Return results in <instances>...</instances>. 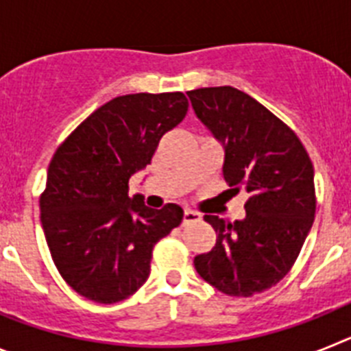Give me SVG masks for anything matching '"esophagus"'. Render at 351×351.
<instances>
[{
  "instance_id": "34e87169",
  "label": "esophagus",
  "mask_w": 351,
  "mask_h": 351,
  "mask_svg": "<svg viewBox=\"0 0 351 351\" xmlns=\"http://www.w3.org/2000/svg\"><path fill=\"white\" fill-rule=\"evenodd\" d=\"M200 213H197V210H190L186 209L184 214H182V225H190V223H195V221H200Z\"/></svg>"
}]
</instances>
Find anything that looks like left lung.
Here are the masks:
<instances>
[{
  "label": "left lung",
  "instance_id": "obj_1",
  "mask_svg": "<svg viewBox=\"0 0 351 351\" xmlns=\"http://www.w3.org/2000/svg\"><path fill=\"white\" fill-rule=\"evenodd\" d=\"M188 96L198 119L223 144L226 184L250 195L243 219L204 216L218 239L195 256V269L226 295L251 297L283 280L311 230V160L295 133L246 93L219 86Z\"/></svg>",
  "mask_w": 351,
  "mask_h": 351
}]
</instances>
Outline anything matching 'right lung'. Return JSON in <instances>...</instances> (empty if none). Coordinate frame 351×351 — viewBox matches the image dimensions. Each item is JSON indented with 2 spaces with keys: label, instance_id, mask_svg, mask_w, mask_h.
<instances>
[{
  "label": "right lung",
  "instance_id": "add662e5",
  "mask_svg": "<svg viewBox=\"0 0 351 351\" xmlns=\"http://www.w3.org/2000/svg\"><path fill=\"white\" fill-rule=\"evenodd\" d=\"M188 110L182 93L117 96L58 147L40 197L56 267L77 293L100 304L133 295L151 272L153 247L182 221L178 204L151 209L128 181L151 163L160 138Z\"/></svg>",
  "mask_w": 351,
  "mask_h": 351
}]
</instances>
